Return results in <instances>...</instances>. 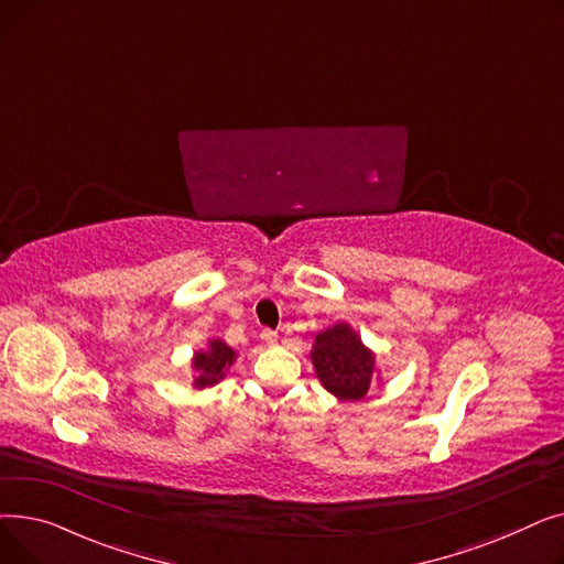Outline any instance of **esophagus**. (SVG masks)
<instances>
[{
  "label": "esophagus",
  "instance_id": "1",
  "mask_svg": "<svg viewBox=\"0 0 564 564\" xmlns=\"http://www.w3.org/2000/svg\"><path fill=\"white\" fill-rule=\"evenodd\" d=\"M260 338H262V343H264V345H274V343L279 340V334H276V332H272V329H262Z\"/></svg>",
  "mask_w": 564,
  "mask_h": 564
}]
</instances>
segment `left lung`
<instances>
[{"label": "left lung", "mask_w": 564, "mask_h": 564, "mask_svg": "<svg viewBox=\"0 0 564 564\" xmlns=\"http://www.w3.org/2000/svg\"><path fill=\"white\" fill-rule=\"evenodd\" d=\"M311 359L322 387L340 400H361L375 379L372 351L345 322L315 336Z\"/></svg>", "instance_id": "1"}]
</instances>
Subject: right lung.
Listing matches in <instances>:
<instances>
[{
    "label": "right lung",
    "mask_w": 564,
    "mask_h": 564,
    "mask_svg": "<svg viewBox=\"0 0 564 564\" xmlns=\"http://www.w3.org/2000/svg\"><path fill=\"white\" fill-rule=\"evenodd\" d=\"M235 361V351L221 343V340H210V347L205 351H196L194 357V370H196V379L194 387L196 389H205V387H215V383L224 377L226 368L232 366Z\"/></svg>",
    "instance_id": "1"
}]
</instances>
